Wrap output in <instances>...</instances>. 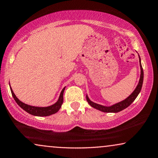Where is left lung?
Wrapping results in <instances>:
<instances>
[{
    "label": "left lung",
    "mask_w": 158,
    "mask_h": 158,
    "mask_svg": "<svg viewBox=\"0 0 158 158\" xmlns=\"http://www.w3.org/2000/svg\"><path fill=\"white\" fill-rule=\"evenodd\" d=\"M139 62H140V77L139 79V82H138V85H137L135 90L132 94L130 95V96H128L126 99L122 101V102H118V103L113 104V105L110 106V107H105V106L100 105V104H96L94 102H91V101L89 99L88 96H86V98L88 104H90L91 107L94 108H96L100 111L104 112V113H118V112H120L121 110L126 109L127 107H128L130 105L132 102H134L135 99L137 98V96H138L139 93L140 92V90H141L142 85H143V68H142L141 63H140V58L139 56Z\"/></svg>",
    "instance_id": "1"
}]
</instances>
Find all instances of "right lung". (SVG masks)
<instances>
[{
    "label": "right lung",
    "mask_w": 158,
    "mask_h": 158,
    "mask_svg": "<svg viewBox=\"0 0 158 158\" xmlns=\"http://www.w3.org/2000/svg\"><path fill=\"white\" fill-rule=\"evenodd\" d=\"M64 88H65V87H64V88L62 89V92H61L60 94V98H59L58 101L56 102V103L53 104V105L49 106V107H34V106L28 105V104H24L23 102H20V101L16 97V96L15 95L14 92H13L12 89L10 87L12 96L13 98H14V99L15 100V102H17V104H18L23 110H24L25 111L27 112L28 113L31 114V115H35V116H48V115H52V114H54L56 113V112H58L59 110L61 108V106H62V103H63V93H64Z\"/></svg>",
    "instance_id": "add662e5"
}]
</instances>
